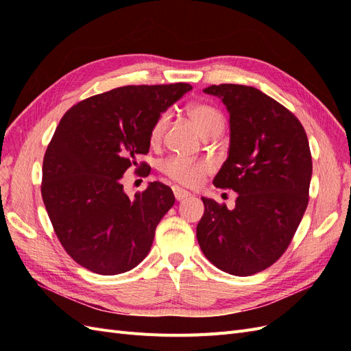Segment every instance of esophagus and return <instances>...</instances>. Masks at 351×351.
Listing matches in <instances>:
<instances>
[{
	"mask_svg": "<svg viewBox=\"0 0 351 351\" xmlns=\"http://www.w3.org/2000/svg\"><path fill=\"white\" fill-rule=\"evenodd\" d=\"M173 193H174V197H176L177 200H183V199H186V197L190 196V193L187 192V190H184V189H182V187H178V186H174V187H173Z\"/></svg>",
	"mask_w": 351,
	"mask_h": 351,
	"instance_id": "34e87169",
	"label": "esophagus"
}]
</instances>
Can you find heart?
<instances>
[{
	"label": "heart",
	"mask_w": 351,
	"mask_h": 351,
	"mask_svg": "<svg viewBox=\"0 0 351 351\" xmlns=\"http://www.w3.org/2000/svg\"><path fill=\"white\" fill-rule=\"evenodd\" d=\"M187 114L192 121L197 125V129L202 132V134H206L214 130H222L224 127V115L215 108L214 105L206 102H192L187 105ZM169 112L164 111L159 114L152 127H151V141L159 142L162 139L165 133V129L168 125ZM162 174H165L168 178H171L173 182L183 184L187 187H196L199 186L204 178L210 174L212 165L208 159H193L186 156H169L159 165Z\"/></svg>",
	"instance_id": "1"
}]
</instances>
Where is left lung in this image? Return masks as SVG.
Listing matches in <instances>:
<instances>
[{
	"label": "left lung",
	"mask_w": 351,
	"mask_h": 351,
	"mask_svg": "<svg viewBox=\"0 0 351 351\" xmlns=\"http://www.w3.org/2000/svg\"><path fill=\"white\" fill-rule=\"evenodd\" d=\"M230 112V151L214 178L239 193L236 208L202 197L196 236L209 262L249 277L269 268L290 246L309 204L312 155L299 119L256 88L212 84Z\"/></svg>",
	"instance_id": "8db88e82"
}]
</instances>
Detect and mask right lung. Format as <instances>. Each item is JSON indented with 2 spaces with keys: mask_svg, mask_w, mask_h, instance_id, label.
<instances>
[{
  "mask_svg": "<svg viewBox=\"0 0 351 351\" xmlns=\"http://www.w3.org/2000/svg\"><path fill=\"white\" fill-rule=\"evenodd\" d=\"M190 89L189 83L130 84L62 115L44 156L40 193L61 246L83 268L123 274L149 253L156 226L174 205L173 190L154 182L130 199L121 180L136 156L149 152L156 117Z\"/></svg>",
  "mask_w": 351,
  "mask_h": 351,
  "instance_id": "obj_1",
  "label": "right lung"
}]
</instances>
